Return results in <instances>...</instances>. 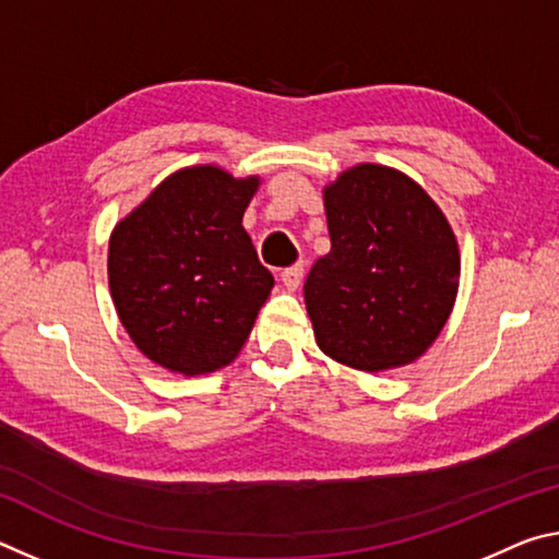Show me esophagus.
Wrapping results in <instances>:
<instances>
[{
  "mask_svg": "<svg viewBox=\"0 0 559 559\" xmlns=\"http://www.w3.org/2000/svg\"><path fill=\"white\" fill-rule=\"evenodd\" d=\"M300 278H302V266L296 263V266H288L281 271V283L286 286L288 290H296L300 286Z\"/></svg>",
  "mask_w": 559,
  "mask_h": 559,
  "instance_id": "34e87169",
  "label": "esophagus"
}]
</instances>
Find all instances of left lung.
<instances>
[{
    "mask_svg": "<svg viewBox=\"0 0 559 559\" xmlns=\"http://www.w3.org/2000/svg\"><path fill=\"white\" fill-rule=\"evenodd\" d=\"M330 251L306 281L316 343L362 372L412 365L433 345L459 296V241L427 189L362 163L323 189Z\"/></svg>",
    "mask_w": 559,
    "mask_h": 559,
    "instance_id": "obj_1",
    "label": "left lung"
}]
</instances>
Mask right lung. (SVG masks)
Wrapping results in <instances>:
<instances>
[{
    "label": "right lung",
    "instance_id": "add662e5",
    "mask_svg": "<svg viewBox=\"0 0 559 559\" xmlns=\"http://www.w3.org/2000/svg\"><path fill=\"white\" fill-rule=\"evenodd\" d=\"M259 185L216 165L182 167L110 231L112 306L150 362L197 377L241 353L273 288L241 226Z\"/></svg>",
    "mask_w": 559,
    "mask_h": 559
}]
</instances>
